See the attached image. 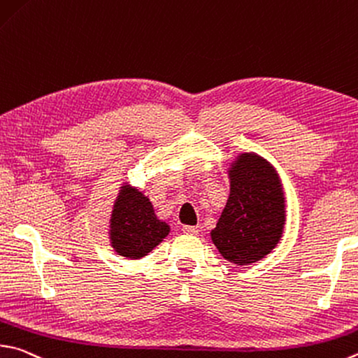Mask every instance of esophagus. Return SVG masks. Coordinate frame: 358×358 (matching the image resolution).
I'll return each mask as SVG.
<instances>
[{"label": "esophagus", "instance_id": "obj_1", "mask_svg": "<svg viewBox=\"0 0 358 358\" xmlns=\"http://www.w3.org/2000/svg\"><path fill=\"white\" fill-rule=\"evenodd\" d=\"M183 233H186V235H197L199 233V227H194V225H183Z\"/></svg>", "mask_w": 358, "mask_h": 358}]
</instances>
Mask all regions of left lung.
Here are the masks:
<instances>
[{
    "label": "left lung",
    "instance_id": "left-lung-1",
    "mask_svg": "<svg viewBox=\"0 0 358 358\" xmlns=\"http://www.w3.org/2000/svg\"><path fill=\"white\" fill-rule=\"evenodd\" d=\"M230 180V197L211 239L225 259L244 266L277 245L285 224V200L275 171L258 155H239Z\"/></svg>",
    "mask_w": 358,
    "mask_h": 358
}]
</instances>
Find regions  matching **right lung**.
I'll list each match as a JSON object with an SVG mask.
<instances>
[{
  "mask_svg": "<svg viewBox=\"0 0 358 358\" xmlns=\"http://www.w3.org/2000/svg\"><path fill=\"white\" fill-rule=\"evenodd\" d=\"M169 225L136 187L122 186L111 216V245L127 258H142L167 236Z\"/></svg>",
  "mask_w": 358,
  "mask_h": 358,
  "instance_id": "obj_1",
  "label": "right lung"
}]
</instances>
